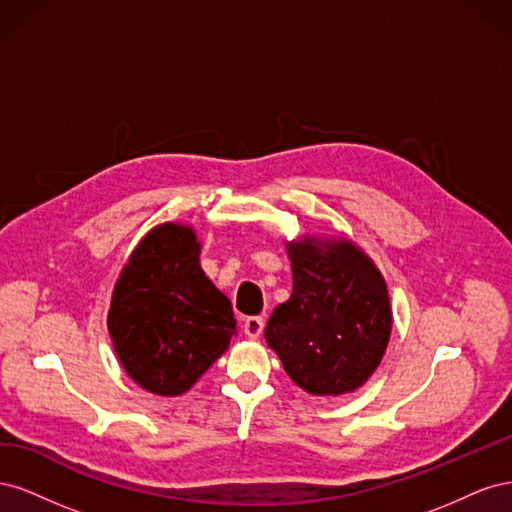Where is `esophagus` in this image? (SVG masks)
I'll return each mask as SVG.
<instances>
[{"mask_svg": "<svg viewBox=\"0 0 512 512\" xmlns=\"http://www.w3.org/2000/svg\"><path fill=\"white\" fill-rule=\"evenodd\" d=\"M262 329H265V320H262V316H250L243 322V331L250 339H258L262 335Z\"/></svg>", "mask_w": 512, "mask_h": 512, "instance_id": "esophagus-1", "label": "esophagus"}]
</instances>
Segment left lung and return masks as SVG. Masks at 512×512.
I'll return each instance as SVG.
<instances>
[{"mask_svg":"<svg viewBox=\"0 0 512 512\" xmlns=\"http://www.w3.org/2000/svg\"><path fill=\"white\" fill-rule=\"evenodd\" d=\"M290 299L273 309L265 339L286 374L316 397L352 393L386 352L393 309L376 262L346 237L286 241Z\"/></svg>","mask_w":512,"mask_h":512,"instance_id":"1","label":"left lung"}]
</instances>
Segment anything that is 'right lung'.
Listing matches in <instances>:
<instances>
[{"label": "right lung", "mask_w": 512, "mask_h": 512, "mask_svg": "<svg viewBox=\"0 0 512 512\" xmlns=\"http://www.w3.org/2000/svg\"><path fill=\"white\" fill-rule=\"evenodd\" d=\"M190 224L164 222L138 241L108 307V335L141 389L177 397L228 350L237 320L226 294L200 267Z\"/></svg>", "instance_id": "add662e5"}]
</instances>
